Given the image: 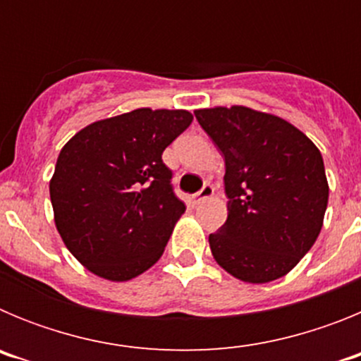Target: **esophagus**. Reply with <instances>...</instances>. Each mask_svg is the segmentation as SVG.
Masks as SVG:
<instances>
[{"label": "esophagus", "instance_id": "obj_1", "mask_svg": "<svg viewBox=\"0 0 361 361\" xmlns=\"http://www.w3.org/2000/svg\"><path fill=\"white\" fill-rule=\"evenodd\" d=\"M212 197H213V186L212 184H204L202 190H200L199 193H195V195L191 197V199H193V202L195 204H200V202H204V200L212 199Z\"/></svg>", "mask_w": 361, "mask_h": 361}]
</instances>
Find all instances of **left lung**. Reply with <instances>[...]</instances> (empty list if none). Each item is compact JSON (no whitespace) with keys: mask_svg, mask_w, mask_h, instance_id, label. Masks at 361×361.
Segmentation results:
<instances>
[{"mask_svg":"<svg viewBox=\"0 0 361 361\" xmlns=\"http://www.w3.org/2000/svg\"><path fill=\"white\" fill-rule=\"evenodd\" d=\"M226 162L228 220L209 235L231 276L266 283L288 275L317 242L329 200L324 159L286 119L247 106L195 110Z\"/></svg>","mask_w":361,"mask_h":361,"instance_id":"obj_1","label":"left lung"}]
</instances>
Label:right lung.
Wrapping results in <instances>:
<instances>
[{"mask_svg":"<svg viewBox=\"0 0 361 361\" xmlns=\"http://www.w3.org/2000/svg\"><path fill=\"white\" fill-rule=\"evenodd\" d=\"M193 121L188 110H137L95 121L63 146L50 178L54 222L86 269L126 282L157 262L186 206L162 152Z\"/></svg>","mask_w":361,"mask_h":361,"instance_id":"right-lung-1","label":"right lung"}]
</instances>
